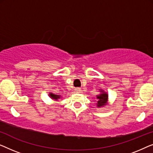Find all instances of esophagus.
I'll return each instance as SVG.
<instances>
[{"label": "esophagus", "mask_w": 153, "mask_h": 153, "mask_svg": "<svg viewBox=\"0 0 153 153\" xmlns=\"http://www.w3.org/2000/svg\"><path fill=\"white\" fill-rule=\"evenodd\" d=\"M75 91H76V93H80V92H81V89H79V88H76V89H75Z\"/></svg>", "instance_id": "esophagus-1"}]
</instances>
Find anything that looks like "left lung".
Here are the masks:
<instances>
[{
	"instance_id": "1",
	"label": "left lung",
	"mask_w": 153,
	"mask_h": 153,
	"mask_svg": "<svg viewBox=\"0 0 153 153\" xmlns=\"http://www.w3.org/2000/svg\"><path fill=\"white\" fill-rule=\"evenodd\" d=\"M99 91H100V94L96 96V99H97L96 106L98 108H100L108 104L107 102H108V94L102 89H100Z\"/></svg>"
}]
</instances>
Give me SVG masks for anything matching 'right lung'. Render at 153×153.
<instances>
[{
	"instance_id": "obj_1",
	"label": "right lung",
	"mask_w": 153,
	"mask_h": 153,
	"mask_svg": "<svg viewBox=\"0 0 153 153\" xmlns=\"http://www.w3.org/2000/svg\"><path fill=\"white\" fill-rule=\"evenodd\" d=\"M48 96L50 97L52 100H57L58 99H60L62 98V96L60 95H57V94H55L52 93V92H49L48 94Z\"/></svg>"
}]
</instances>
